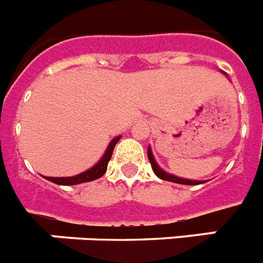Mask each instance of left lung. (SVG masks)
<instances>
[{
  "label": "left lung",
  "mask_w": 263,
  "mask_h": 263,
  "mask_svg": "<svg viewBox=\"0 0 263 263\" xmlns=\"http://www.w3.org/2000/svg\"><path fill=\"white\" fill-rule=\"evenodd\" d=\"M147 157H148V160H150V163H152V167H153V171H154V174L158 176V178L162 179V180H167V182L178 183V184H187V185H196V184H201V183H205V182H201V180H190V179L179 178V176L171 175V174L163 171V170L158 166L157 162H155L154 155H153L152 148H150V147H147Z\"/></svg>",
  "instance_id": "left-lung-1"
}]
</instances>
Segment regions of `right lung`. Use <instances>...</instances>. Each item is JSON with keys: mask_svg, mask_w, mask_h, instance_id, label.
Masks as SVG:
<instances>
[{"mask_svg": "<svg viewBox=\"0 0 263 263\" xmlns=\"http://www.w3.org/2000/svg\"><path fill=\"white\" fill-rule=\"evenodd\" d=\"M121 136L116 137L110 141L109 146L106 147L105 153H104L103 158L95 164L93 167H90L89 170L84 171V173L79 174V175L75 176H62V178H52V176H45L47 180L50 182L55 183V184H60V185H73V184H80V183H85V182H92V180H96V179L101 178L104 174L106 173V168H108V163L109 160H110L111 154H113V148H115L116 143L120 141Z\"/></svg>", "mask_w": 263, "mask_h": 263, "instance_id": "add662e5", "label": "right lung"}]
</instances>
